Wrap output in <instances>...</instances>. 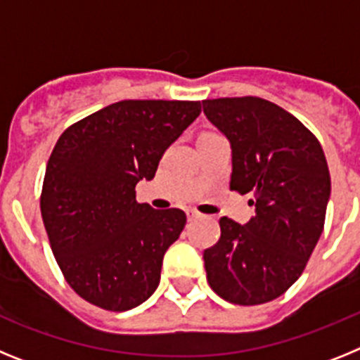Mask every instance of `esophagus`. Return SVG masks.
<instances>
[{
  "mask_svg": "<svg viewBox=\"0 0 360 360\" xmlns=\"http://www.w3.org/2000/svg\"><path fill=\"white\" fill-rule=\"evenodd\" d=\"M200 216H202V212L195 211V209H187V218L189 219H196V218H200Z\"/></svg>",
  "mask_w": 360,
  "mask_h": 360,
  "instance_id": "1",
  "label": "esophagus"
}]
</instances>
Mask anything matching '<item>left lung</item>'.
Returning a JSON list of instances; mask_svg holds the SVG:
<instances>
[{
    "mask_svg": "<svg viewBox=\"0 0 360 360\" xmlns=\"http://www.w3.org/2000/svg\"><path fill=\"white\" fill-rule=\"evenodd\" d=\"M203 113L231 144V191L256 207L245 225L219 219L218 243L203 250L207 281L229 303H266L297 281L319 241L328 164L316 136L265 98H207Z\"/></svg>",
    "mask_w": 360,
    "mask_h": 360,
    "instance_id": "left-lung-1",
    "label": "left lung"
}]
</instances>
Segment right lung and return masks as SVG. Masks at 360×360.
<instances>
[{"mask_svg":"<svg viewBox=\"0 0 360 360\" xmlns=\"http://www.w3.org/2000/svg\"><path fill=\"white\" fill-rule=\"evenodd\" d=\"M195 101H120L70 126L44 173L41 214L70 287L88 303L124 311L160 283L165 250L186 227L180 209L136 202L165 149L200 115Z\"/></svg>","mask_w":360,"mask_h":360,"instance_id":"add662e5","label":"right lung"}]
</instances>
